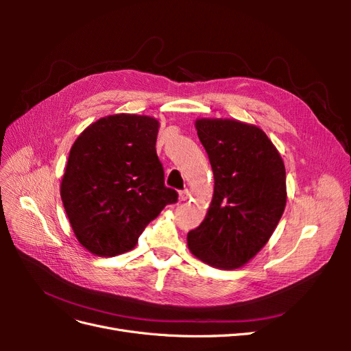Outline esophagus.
Returning a JSON list of instances; mask_svg holds the SVG:
<instances>
[{
    "label": "esophagus",
    "mask_w": 351,
    "mask_h": 351,
    "mask_svg": "<svg viewBox=\"0 0 351 351\" xmlns=\"http://www.w3.org/2000/svg\"><path fill=\"white\" fill-rule=\"evenodd\" d=\"M190 197V193H189V190H182V192L178 193V200H182V202H184V200H187Z\"/></svg>",
    "instance_id": "esophagus-1"
}]
</instances>
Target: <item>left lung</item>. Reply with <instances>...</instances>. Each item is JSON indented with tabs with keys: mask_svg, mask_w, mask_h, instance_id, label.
<instances>
[{
	"mask_svg": "<svg viewBox=\"0 0 351 351\" xmlns=\"http://www.w3.org/2000/svg\"><path fill=\"white\" fill-rule=\"evenodd\" d=\"M195 125L215 186L205 219L189 231L187 246L210 267L237 269L256 256L282 217L284 161L258 125L231 119H197Z\"/></svg>",
	"mask_w": 351,
	"mask_h": 351,
	"instance_id": "left-lung-1",
	"label": "left lung"
}]
</instances>
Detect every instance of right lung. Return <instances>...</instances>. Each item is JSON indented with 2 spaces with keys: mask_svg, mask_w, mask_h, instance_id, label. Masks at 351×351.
Listing matches in <instances>:
<instances>
[{
  "mask_svg": "<svg viewBox=\"0 0 351 351\" xmlns=\"http://www.w3.org/2000/svg\"><path fill=\"white\" fill-rule=\"evenodd\" d=\"M159 121L114 114L88 125L73 143L61 199L74 236L97 256L132 250L177 192L164 184L155 143Z\"/></svg>",
  "mask_w": 351,
  "mask_h": 351,
  "instance_id": "1",
  "label": "right lung"
}]
</instances>
